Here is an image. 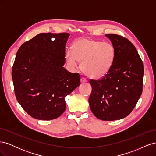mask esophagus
Here are the masks:
<instances>
[{"mask_svg":"<svg viewBox=\"0 0 156 156\" xmlns=\"http://www.w3.org/2000/svg\"><path fill=\"white\" fill-rule=\"evenodd\" d=\"M81 81L82 83H87V82L88 81V80H87L86 78H84V77H81Z\"/></svg>","mask_w":156,"mask_h":156,"instance_id":"esophagus-1","label":"esophagus"}]
</instances>
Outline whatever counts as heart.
Masks as SVG:
<instances>
[{"mask_svg": "<svg viewBox=\"0 0 156 156\" xmlns=\"http://www.w3.org/2000/svg\"><path fill=\"white\" fill-rule=\"evenodd\" d=\"M68 63L77 66L81 61L83 72L88 77L99 79L111 69L115 58V49L109 42L82 37L75 41L72 48L66 51Z\"/></svg>", "mask_w": 156, "mask_h": 156, "instance_id": "1", "label": "heart"}]
</instances>
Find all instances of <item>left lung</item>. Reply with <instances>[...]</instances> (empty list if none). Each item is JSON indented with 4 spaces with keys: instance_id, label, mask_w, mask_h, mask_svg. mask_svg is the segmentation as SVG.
Returning a JSON list of instances; mask_svg holds the SVG:
<instances>
[{
    "instance_id": "left-lung-1",
    "label": "left lung",
    "mask_w": 156,
    "mask_h": 156,
    "mask_svg": "<svg viewBox=\"0 0 156 156\" xmlns=\"http://www.w3.org/2000/svg\"><path fill=\"white\" fill-rule=\"evenodd\" d=\"M115 49L111 69L101 79L90 81V107L98 119L120 120L128 116L143 92L144 66L131 41L121 36L105 34Z\"/></svg>"
}]
</instances>
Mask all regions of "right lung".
<instances>
[{
	"label": "right lung",
	"mask_w": 156,
	"mask_h": 156,
	"mask_svg": "<svg viewBox=\"0 0 156 156\" xmlns=\"http://www.w3.org/2000/svg\"><path fill=\"white\" fill-rule=\"evenodd\" d=\"M68 33H40L16 54L12 75L16 96L28 114L53 120L66 110L65 97L80 85V75L64 68Z\"/></svg>",
	"instance_id": "obj_1"
}]
</instances>
